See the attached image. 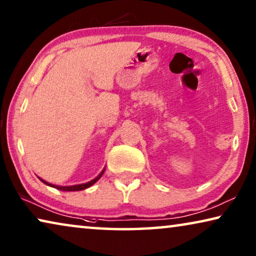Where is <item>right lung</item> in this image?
<instances>
[{
  "mask_svg": "<svg viewBox=\"0 0 256 256\" xmlns=\"http://www.w3.org/2000/svg\"><path fill=\"white\" fill-rule=\"evenodd\" d=\"M104 170L102 171V172H101L100 174H98V176L96 178H94L93 180H90V182H85V184L74 185V186H57V185L49 184V182H44V179H41V178H40V180H41V182H44L46 185H49V186H52V188H57V190H85V188H90V186L93 185L94 182H96L98 180V179L101 178L102 174H104Z\"/></svg>",
  "mask_w": 256,
  "mask_h": 256,
  "instance_id": "obj_1",
  "label": "right lung"
}]
</instances>
